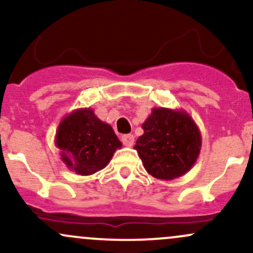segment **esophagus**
Listing matches in <instances>:
<instances>
[{"label": "esophagus", "instance_id": "34e87169", "mask_svg": "<svg viewBox=\"0 0 253 253\" xmlns=\"http://www.w3.org/2000/svg\"><path fill=\"white\" fill-rule=\"evenodd\" d=\"M122 143L126 146H132L134 144V135L133 134H124L121 137Z\"/></svg>", "mask_w": 253, "mask_h": 253}]
</instances>
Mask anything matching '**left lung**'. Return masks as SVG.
<instances>
[{
  "instance_id": "left-lung-1",
  "label": "left lung",
  "mask_w": 253,
  "mask_h": 253,
  "mask_svg": "<svg viewBox=\"0 0 253 253\" xmlns=\"http://www.w3.org/2000/svg\"><path fill=\"white\" fill-rule=\"evenodd\" d=\"M141 128L144 134L134 149L150 175L173 180L193 167L201 152L202 135L185 110L154 108Z\"/></svg>"
}]
</instances>
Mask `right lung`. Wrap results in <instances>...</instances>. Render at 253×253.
Here are the masks:
<instances>
[{"label": "right lung", "mask_w": 253, "mask_h": 253, "mask_svg": "<svg viewBox=\"0 0 253 253\" xmlns=\"http://www.w3.org/2000/svg\"><path fill=\"white\" fill-rule=\"evenodd\" d=\"M61 160L79 175L103 169L122 146L112 126L101 121L90 108L73 110L62 119L55 135Z\"/></svg>", "instance_id": "obj_1"}]
</instances>
